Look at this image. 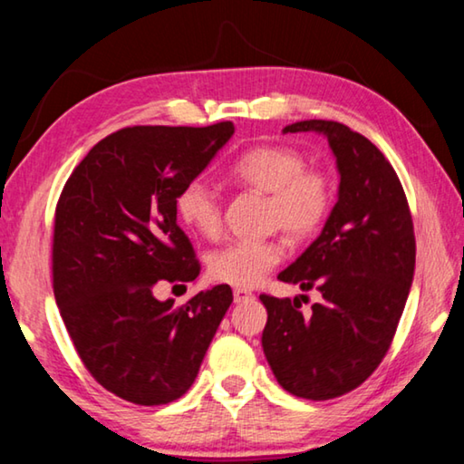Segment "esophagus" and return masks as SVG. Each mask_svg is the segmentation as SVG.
<instances>
[{"label":"esophagus","instance_id":"1","mask_svg":"<svg viewBox=\"0 0 464 464\" xmlns=\"http://www.w3.org/2000/svg\"><path fill=\"white\" fill-rule=\"evenodd\" d=\"M247 299H254V293L252 291H246V289H235L233 291V301L235 304H244Z\"/></svg>","mask_w":464,"mask_h":464}]
</instances>
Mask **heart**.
I'll return each instance as SVG.
<instances>
[{"label": "heart", "instance_id": "1", "mask_svg": "<svg viewBox=\"0 0 464 464\" xmlns=\"http://www.w3.org/2000/svg\"><path fill=\"white\" fill-rule=\"evenodd\" d=\"M237 181L268 192L266 218L289 239H305L324 225L334 202V186L326 171L305 167V157L283 144H262L246 150L231 165ZM175 210L189 229L217 237L223 229V200L202 178L183 183ZM278 239H235L208 258V275L237 289L258 285L283 260Z\"/></svg>", "mask_w": 464, "mask_h": 464}]
</instances>
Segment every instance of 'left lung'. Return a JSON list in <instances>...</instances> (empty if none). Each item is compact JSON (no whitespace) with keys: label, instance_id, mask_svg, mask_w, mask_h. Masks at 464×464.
Listing matches in <instances>:
<instances>
[{"label":"left lung","instance_id":"1","mask_svg":"<svg viewBox=\"0 0 464 464\" xmlns=\"http://www.w3.org/2000/svg\"><path fill=\"white\" fill-rule=\"evenodd\" d=\"M283 131L324 134L341 186L320 237L278 275L304 291L318 289L322 301L304 315L297 299L262 293V347L286 392L328 401L362 386L391 349L413 283V218L399 175L365 136L328 120Z\"/></svg>","mask_w":464,"mask_h":464}]
</instances>
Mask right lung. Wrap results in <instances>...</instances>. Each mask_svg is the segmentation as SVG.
Listing matches in <instances>:
<instances>
[{
    "mask_svg": "<svg viewBox=\"0 0 464 464\" xmlns=\"http://www.w3.org/2000/svg\"><path fill=\"white\" fill-rule=\"evenodd\" d=\"M233 131L231 121L117 130L57 200L51 272L63 324L91 376L128 402L157 407L186 394L233 301L229 285L179 307L152 295L160 281L200 275L175 198Z\"/></svg>",
    "mask_w": 464,
    "mask_h": 464,
    "instance_id": "right-lung-1",
    "label": "right lung"
}]
</instances>
